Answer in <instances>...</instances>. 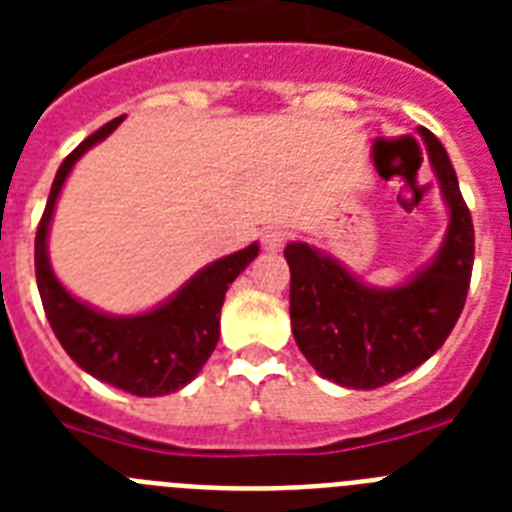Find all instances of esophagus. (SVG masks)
<instances>
[{
	"label": "esophagus",
	"instance_id": "obj_1",
	"mask_svg": "<svg viewBox=\"0 0 512 512\" xmlns=\"http://www.w3.org/2000/svg\"><path fill=\"white\" fill-rule=\"evenodd\" d=\"M289 241V233L282 228H269L261 235V243H264L266 251H282L284 243Z\"/></svg>",
	"mask_w": 512,
	"mask_h": 512
}]
</instances>
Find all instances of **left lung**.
Listing matches in <instances>:
<instances>
[{
    "mask_svg": "<svg viewBox=\"0 0 512 512\" xmlns=\"http://www.w3.org/2000/svg\"><path fill=\"white\" fill-rule=\"evenodd\" d=\"M451 220L441 253L413 282L372 289L341 264L305 243H289V318L292 333L320 377L377 390L431 359L449 338L467 302L474 264L472 212L461 197L449 153L420 128Z\"/></svg>",
    "mask_w": 512,
    "mask_h": 512,
    "instance_id": "left-lung-1",
    "label": "left lung"
}]
</instances>
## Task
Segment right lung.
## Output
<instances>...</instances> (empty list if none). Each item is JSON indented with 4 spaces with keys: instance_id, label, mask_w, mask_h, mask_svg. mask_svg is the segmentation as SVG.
Segmentation results:
<instances>
[{
    "instance_id": "obj_1",
    "label": "right lung",
    "mask_w": 512,
    "mask_h": 512,
    "mask_svg": "<svg viewBox=\"0 0 512 512\" xmlns=\"http://www.w3.org/2000/svg\"><path fill=\"white\" fill-rule=\"evenodd\" d=\"M122 122L115 117L107 125L81 140L79 146L63 158L61 169L53 179L48 205L35 233V279H38L40 300L45 318L53 333L76 364L102 382L120 387L138 397H158L182 390L184 384L197 377L205 361L215 351L220 338V307H223L228 284L256 259L259 246L251 243L238 253L215 261L202 269L179 295L166 305L133 315V318H112L92 310L84 302L74 300L53 277L45 251L48 225L53 207L71 166L81 153L99 143Z\"/></svg>"
}]
</instances>
